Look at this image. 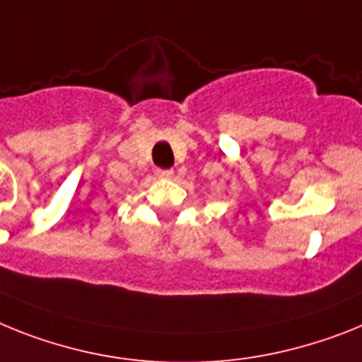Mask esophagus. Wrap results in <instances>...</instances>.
Listing matches in <instances>:
<instances>
[{
	"label": "esophagus",
	"instance_id": "esophagus-1",
	"mask_svg": "<svg viewBox=\"0 0 362 362\" xmlns=\"http://www.w3.org/2000/svg\"><path fill=\"white\" fill-rule=\"evenodd\" d=\"M156 175L158 178H165V180H169V178H173L175 171H173V169H158Z\"/></svg>",
	"mask_w": 362,
	"mask_h": 362
}]
</instances>
